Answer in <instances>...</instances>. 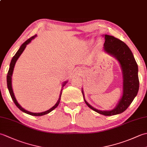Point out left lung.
I'll list each match as a JSON object with an SVG mask.
<instances>
[{"instance_id": "1", "label": "left lung", "mask_w": 147, "mask_h": 147, "mask_svg": "<svg viewBox=\"0 0 147 147\" xmlns=\"http://www.w3.org/2000/svg\"><path fill=\"white\" fill-rule=\"evenodd\" d=\"M104 51L113 56L119 62L123 77V93L119 102L114 109L111 111H100L90 105L84 97L86 104L94 111L104 115H114L125 111L139 90L138 68L132 52L126 43L113 36L105 35Z\"/></svg>"}]
</instances>
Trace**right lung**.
<instances>
[{
    "label": "right lung",
    "instance_id": "1",
    "mask_svg": "<svg viewBox=\"0 0 147 147\" xmlns=\"http://www.w3.org/2000/svg\"><path fill=\"white\" fill-rule=\"evenodd\" d=\"M36 36V35H35V36H33L32 37H31L30 38H29L28 40H27L26 42H24L23 43V44L21 45V46L20 47V48L19 49V50L17 51V52L16 53V54L14 55V57H12V60H11V63H10V66H9V71H8V73H7V88H8V90H9V93H10V95H11V98L12 99V100H13V102H14L15 105L18 107V108L20 109V110L21 111H23V112H25V113H26L28 114H30L31 115H34V116H41V115H45L47 114L50 113V112H51V111H52L53 110H54V109H55L56 107H57L58 105L59 104V102H60V100H61V94H62V90H63V89L61 90V93H60V96H59V98L58 99V101L57 102V103H56V104L54 106H53L52 108H51V109H49V110L47 111H45V112H40V113H34V112H29V111L25 110V109H23L20 104H18V101L16 100V98H15V96H14V94L13 90H12V82H11V80H12V73H13V70H14V65H15L16 62L18 58L20 57V56L21 55L22 53H23V52L24 51V50L25 49L26 45L28 44L29 43H30V42L32 41L33 39L35 38ZM67 82H65L63 83V85H62V87L65 86V83H66Z\"/></svg>",
    "mask_w": 147,
    "mask_h": 147
}]
</instances>
